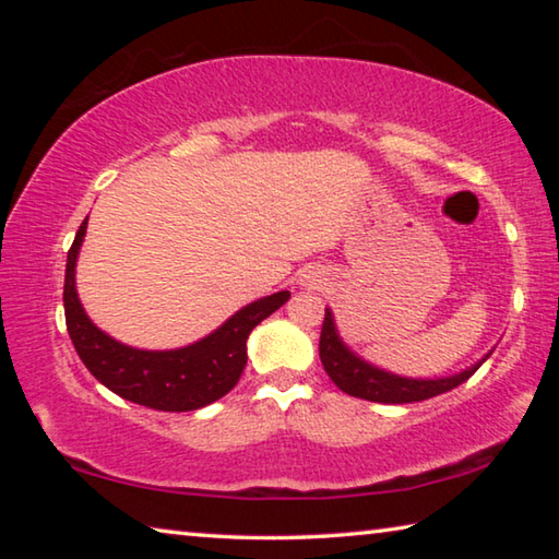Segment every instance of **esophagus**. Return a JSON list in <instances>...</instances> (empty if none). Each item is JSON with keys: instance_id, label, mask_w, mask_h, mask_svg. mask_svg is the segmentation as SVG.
<instances>
[{"instance_id": "34e87169", "label": "esophagus", "mask_w": 559, "mask_h": 559, "mask_svg": "<svg viewBox=\"0 0 559 559\" xmlns=\"http://www.w3.org/2000/svg\"><path fill=\"white\" fill-rule=\"evenodd\" d=\"M302 283H306V286H310V288H313V286H316V281H313V278H310V276H306V281H302Z\"/></svg>"}]
</instances>
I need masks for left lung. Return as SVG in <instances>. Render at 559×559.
<instances>
[{
    "label": "left lung",
    "mask_w": 559,
    "mask_h": 559,
    "mask_svg": "<svg viewBox=\"0 0 559 559\" xmlns=\"http://www.w3.org/2000/svg\"><path fill=\"white\" fill-rule=\"evenodd\" d=\"M490 353L480 359V362L471 365L468 370L451 377H437V380H412V377H400L386 370H380L362 357L355 355L343 340L337 335L333 313L325 308L323 330H320V359L330 380H333L340 390L349 396H359L367 402L380 404H409V402H424L431 396L443 394L468 380V377L486 362Z\"/></svg>",
    "instance_id": "8db88e82"
}]
</instances>
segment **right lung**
Instances as JSON below:
<instances>
[{
    "label": "right lung",
    "mask_w": 559,
    "mask_h": 559,
    "mask_svg": "<svg viewBox=\"0 0 559 559\" xmlns=\"http://www.w3.org/2000/svg\"><path fill=\"white\" fill-rule=\"evenodd\" d=\"M86 224L75 231V239L66 259L63 310L75 353L88 372L110 392L128 402L150 406L157 412H192L222 400L234 390L246 367V340L261 320L290 298L288 290L273 293L243 306L197 343L177 349H138L93 325L75 293V259H79Z\"/></svg>",
    "instance_id": "right-lung-1"
}]
</instances>
